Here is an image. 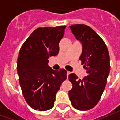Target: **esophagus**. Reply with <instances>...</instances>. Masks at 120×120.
<instances>
[{"label": "esophagus", "mask_w": 120, "mask_h": 120, "mask_svg": "<svg viewBox=\"0 0 120 120\" xmlns=\"http://www.w3.org/2000/svg\"><path fill=\"white\" fill-rule=\"evenodd\" d=\"M70 72H69V71H68V72H67V77H68V76H69V74H70Z\"/></svg>", "instance_id": "34e87169"}]
</instances>
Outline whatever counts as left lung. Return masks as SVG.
<instances>
[{
	"label": "left lung",
	"instance_id": "1",
	"mask_svg": "<svg viewBox=\"0 0 120 120\" xmlns=\"http://www.w3.org/2000/svg\"><path fill=\"white\" fill-rule=\"evenodd\" d=\"M70 28L82 45L79 60L87 69V76L81 80L75 73L69 75L73 84L69 96L75 108L87 111L98 103L105 87L110 72V58L105 42L92 28L84 24L72 25Z\"/></svg>",
	"mask_w": 120,
	"mask_h": 120
}]
</instances>
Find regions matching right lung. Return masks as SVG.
Returning <instances> with one entry per match:
<instances>
[{"label": "right lung", "mask_w": 120, "mask_h": 120, "mask_svg": "<svg viewBox=\"0 0 120 120\" xmlns=\"http://www.w3.org/2000/svg\"><path fill=\"white\" fill-rule=\"evenodd\" d=\"M65 27H38L20 48L17 67L20 85L26 102L34 110L52 108L56 94L67 78L66 70L55 71L48 65L49 57L58 54Z\"/></svg>", "instance_id": "add662e5"}]
</instances>
